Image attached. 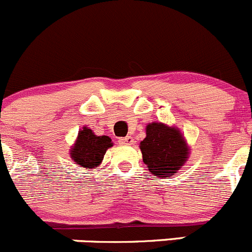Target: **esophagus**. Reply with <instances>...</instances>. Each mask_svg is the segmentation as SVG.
Listing matches in <instances>:
<instances>
[{
    "mask_svg": "<svg viewBox=\"0 0 252 252\" xmlns=\"http://www.w3.org/2000/svg\"><path fill=\"white\" fill-rule=\"evenodd\" d=\"M119 143H120V144H124V146H129V144L133 143V138H132L131 136L124 137V138H120V139H119Z\"/></svg>",
    "mask_w": 252,
    "mask_h": 252,
    "instance_id": "1",
    "label": "esophagus"
}]
</instances>
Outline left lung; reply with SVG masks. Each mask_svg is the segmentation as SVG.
I'll return each mask as SVG.
<instances>
[{"label":"left lung","mask_w":252,"mask_h":252,"mask_svg":"<svg viewBox=\"0 0 252 252\" xmlns=\"http://www.w3.org/2000/svg\"><path fill=\"white\" fill-rule=\"evenodd\" d=\"M146 133V138L139 146L143 163L158 178L174 175L189 158V149L183 134L174 127L160 123L149 124Z\"/></svg>","instance_id":"left-lung-1"}]
</instances>
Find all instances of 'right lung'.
<instances>
[{"label":"right lung","mask_w":252,"mask_h":252,"mask_svg":"<svg viewBox=\"0 0 252 252\" xmlns=\"http://www.w3.org/2000/svg\"><path fill=\"white\" fill-rule=\"evenodd\" d=\"M111 146L110 137L95 136L91 128L83 127L71 149V157L82 168H94L101 163L106 149Z\"/></svg>","instance_id":"add662e5"}]
</instances>
